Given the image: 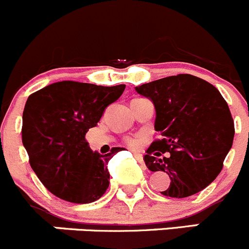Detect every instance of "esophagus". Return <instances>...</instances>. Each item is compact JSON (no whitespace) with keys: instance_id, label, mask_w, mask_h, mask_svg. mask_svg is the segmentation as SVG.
I'll return each instance as SVG.
<instances>
[{"instance_id":"obj_1","label":"esophagus","mask_w":249,"mask_h":249,"mask_svg":"<svg viewBox=\"0 0 249 249\" xmlns=\"http://www.w3.org/2000/svg\"><path fill=\"white\" fill-rule=\"evenodd\" d=\"M135 154V158L137 159V160L140 161V163L141 164H144V161H143V157H142V154H140V153H134Z\"/></svg>"}]
</instances>
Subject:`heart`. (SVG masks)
Here are the masks:
<instances>
[{"mask_svg": "<svg viewBox=\"0 0 249 249\" xmlns=\"http://www.w3.org/2000/svg\"><path fill=\"white\" fill-rule=\"evenodd\" d=\"M126 143L127 146L131 147V148H139L142 143V137L136 136V137H129L126 140Z\"/></svg>", "mask_w": 249, "mask_h": 249, "instance_id": "b5f03b06", "label": "heart"}]
</instances>
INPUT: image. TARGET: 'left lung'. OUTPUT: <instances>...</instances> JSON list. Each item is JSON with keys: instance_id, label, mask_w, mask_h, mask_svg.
I'll list each match as a JSON object with an SVG mask.
<instances>
[{"instance_id": "8db88e82", "label": "left lung", "mask_w": 249, "mask_h": 249, "mask_svg": "<svg viewBox=\"0 0 249 249\" xmlns=\"http://www.w3.org/2000/svg\"><path fill=\"white\" fill-rule=\"evenodd\" d=\"M156 108L152 142L143 160L151 171H164L170 185L160 194L185 198L213 182L232 147L235 125L218 89L190 74H178L135 88ZM165 151L166 159H157Z\"/></svg>"}]
</instances>
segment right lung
Listing matches in <instances>:
<instances>
[{
	"label": "right lung",
	"instance_id": "add662e5",
	"mask_svg": "<svg viewBox=\"0 0 249 249\" xmlns=\"http://www.w3.org/2000/svg\"><path fill=\"white\" fill-rule=\"evenodd\" d=\"M124 90L125 85L59 81L29 96L21 140L33 170L58 198L91 203L107 191V164L123 148L113 147L102 156L91 151L85 135Z\"/></svg>",
	"mask_w": 249,
	"mask_h": 249
}]
</instances>
